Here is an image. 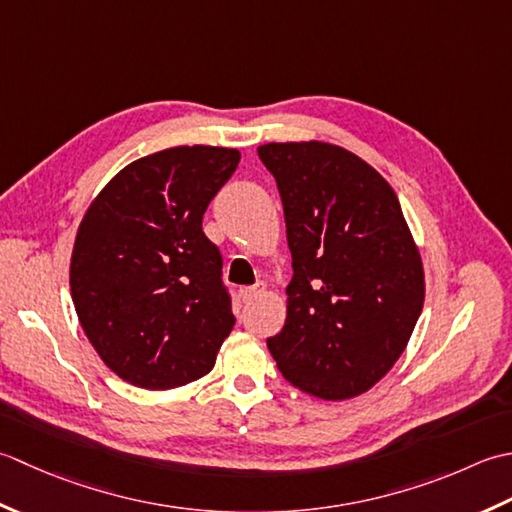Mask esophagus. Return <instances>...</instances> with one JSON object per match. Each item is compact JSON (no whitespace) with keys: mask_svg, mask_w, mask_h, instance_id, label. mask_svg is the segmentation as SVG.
Here are the masks:
<instances>
[{"mask_svg":"<svg viewBox=\"0 0 512 512\" xmlns=\"http://www.w3.org/2000/svg\"><path fill=\"white\" fill-rule=\"evenodd\" d=\"M258 296H263V289H260V287H245V289H241V300L243 302H252Z\"/></svg>","mask_w":512,"mask_h":512,"instance_id":"34e87169","label":"esophagus"}]
</instances>
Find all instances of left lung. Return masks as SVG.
<instances>
[{
	"instance_id": "1",
	"label": "left lung",
	"mask_w": 512,
	"mask_h": 512,
	"mask_svg": "<svg viewBox=\"0 0 512 512\" xmlns=\"http://www.w3.org/2000/svg\"><path fill=\"white\" fill-rule=\"evenodd\" d=\"M283 198L294 278L267 340L283 378L320 400L367 393L404 353L424 307V267L393 187L325 141L265 143Z\"/></svg>"
}]
</instances>
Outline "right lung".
Instances as JSON below:
<instances>
[{"label": "right lung", "instance_id": "add662e5", "mask_svg": "<svg viewBox=\"0 0 512 512\" xmlns=\"http://www.w3.org/2000/svg\"><path fill=\"white\" fill-rule=\"evenodd\" d=\"M241 152L179 145L125 165L92 198L70 256V294L92 347L121 380L185 387L234 329L223 258L203 214Z\"/></svg>", "mask_w": 512, "mask_h": 512}]
</instances>
